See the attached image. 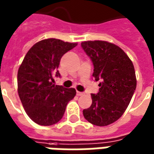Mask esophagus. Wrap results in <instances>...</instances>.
I'll list each match as a JSON object with an SVG mask.
<instances>
[{"label": "esophagus", "mask_w": 154, "mask_h": 154, "mask_svg": "<svg viewBox=\"0 0 154 154\" xmlns=\"http://www.w3.org/2000/svg\"><path fill=\"white\" fill-rule=\"evenodd\" d=\"M77 96H82L83 95V92H81V91H77Z\"/></svg>", "instance_id": "1"}]
</instances>
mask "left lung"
Listing matches in <instances>:
<instances>
[{
  "label": "left lung",
  "instance_id": "8db88e82",
  "mask_svg": "<svg viewBox=\"0 0 154 154\" xmlns=\"http://www.w3.org/2000/svg\"><path fill=\"white\" fill-rule=\"evenodd\" d=\"M81 46L93 63L95 81H100L99 91L91 94L92 104L83 110V116L92 125H109L121 117L132 99L137 84L134 67L116 44L96 40Z\"/></svg>",
  "mask_w": 154,
  "mask_h": 154
}]
</instances>
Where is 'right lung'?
<instances>
[{
	"instance_id": "obj_1",
	"label": "right lung",
	"mask_w": 154,
	"mask_h": 154,
	"mask_svg": "<svg viewBox=\"0 0 154 154\" xmlns=\"http://www.w3.org/2000/svg\"><path fill=\"white\" fill-rule=\"evenodd\" d=\"M77 45L57 38L41 40L28 51L19 67V97L29 117L36 124L48 126L58 122L67 103L75 97L74 88L54 85L53 77H61L57 70L61 58Z\"/></svg>"
}]
</instances>
